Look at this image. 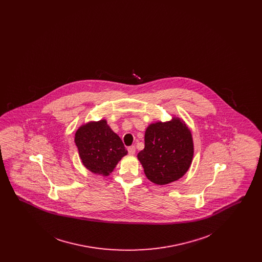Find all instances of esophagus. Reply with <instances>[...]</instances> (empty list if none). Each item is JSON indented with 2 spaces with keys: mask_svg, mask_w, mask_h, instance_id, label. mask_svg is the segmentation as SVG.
Masks as SVG:
<instances>
[{
  "mask_svg": "<svg viewBox=\"0 0 262 262\" xmlns=\"http://www.w3.org/2000/svg\"><path fill=\"white\" fill-rule=\"evenodd\" d=\"M127 151H128L129 155H135L136 154V147L135 146H130V147L127 148Z\"/></svg>",
  "mask_w": 262,
  "mask_h": 262,
  "instance_id": "34e87169",
  "label": "esophagus"
}]
</instances>
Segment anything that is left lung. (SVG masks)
<instances>
[{
  "label": "left lung",
  "mask_w": 262,
  "mask_h": 262,
  "mask_svg": "<svg viewBox=\"0 0 262 262\" xmlns=\"http://www.w3.org/2000/svg\"><path fill=\"white\" fill-rule=\"evenodd\" d=\"M144 149L137 154L146 178L155 185L173 183L187 173L193 158L192 135L181 118L150 124L144 135Z\"/></svg>",
  "instance_id": "obj_1"
}]
</instances>
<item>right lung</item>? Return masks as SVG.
Instances as JSON below:
<instances>
[{
	"instance_id": "obj_1",
	"label": "right lung",
	"mask_w": 262,
	"mask_h": 262,
	"mask_svg": "<svg viewBox=\"0 0 262 262\" xmlns=\"http://www.w3.org/2000/svg\"><path fill=\"white\" fill-rule=\"evenodd\" d=\"M75 144L82 165L91 173L108 177L127 154L120 137L105 119L90 121L75 133Z\"/></svg>"
}]
</instances>
